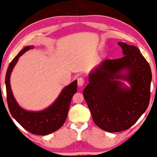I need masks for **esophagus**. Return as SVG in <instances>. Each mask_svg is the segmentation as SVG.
Listing matches in <instances>:
<instances>
[{
    "instance_id": "esophagus-1",
    "label": "esophagus",
    "mask_w": 157,
    "mask_h": 157,
    "mask_svg": "<svg viewBox=\"0 0 157 157\" xmlns=\"http://www.w3.org/2000/svg\"><path fill=\"white\" fill-rule=\"evenodd\" d=\"M84 82H85V79L83 78H79L78 79V85L79 87H82L84 85Z\"/></svg>"
}]
</instances>
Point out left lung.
I'll return each instance as SVG.
<instances>
[{
  "instance_id": "left-lung-1",
  "label": "left lung",
  "mask_w": 157,
  "mask_h": 157,
  "mask_svg": "<svg viewBox=\"0 0 157 157\" xmlns=\"http://www.w3.org/2000/svg\"><path fill=\"white\" fill-rule=\"evenodd\" d=\"M123 57L105 59L89 75L83 95L94 122L109 132L128 129L149 106L151 71L140 50L120 42ZM120 79L127 81L130 87Z\"/></svg>"
}]
</instances>
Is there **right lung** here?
<instances>
[{
    "mask_svg": "<svg viewBox=\"0 0 157 157\" xmlns=\"http://www.w3.org/2000/svg\"><path fill=\"white\" fill-rule=\"evenodd\" d=\"M33 46H26L13 58L8 66L6 75V94L9 111L13 117L27 131L33 134L47 135L59 129L67 118L72 98L77 92L78 81L75 80L62 90L53 104L45 109L31 112L19 106L13 96L10 78L13 67L22 55L33 49Z\"/></svg>",
    "mask_w": 157,
    "mask_h": 157,
    "instance_id": "obj_1",
    "label": "right lung"
}]
</instances>
